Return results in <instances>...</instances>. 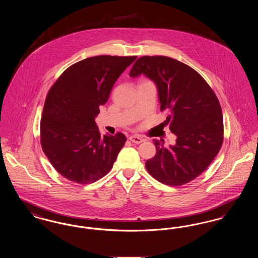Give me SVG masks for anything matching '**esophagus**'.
I'll return each instance as SVG.
<instances>
[{"instance_id":"1","label":"esophagus","mask_w":258,"mask_h":258,"mask_svg":"<svg viewBox=\"0 0 258 258\" xmlns=\"http://www.w3.org/2000/svg\"><path fill=\"white\" fill-rule=\"evenodd\" d=\"M133 143H135V144H140L142 141H143V139L140 137V136H137V135H132V136H130V138H128Z\"/></svg>"}]
</instances>
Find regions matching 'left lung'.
Segmentation results:
<instances>
[{"label": "left lung", "mask_w": 258, "mask_h": 258, "mask_svg": "<svg viewBox=\"0 0 258 258\" xmlns=\"http://www.w3.org/2000/svg\"><path fill=\"white\" fill-rule=\"evenodd\" d=\"M144 74L158 89L160 110L169 115L176 144L163 147L154 139L156 156L146 161L148 172L159 182L181 185L195 180L218 155L223 140L219 99L207 82L184 62L164 56H144L135 61L130 76Z\"/></svg>", "instance_id": "left-lung-1"}]
</instances>
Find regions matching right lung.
<instances>
[{"label":"right lung","instance_id":"add662e5","mask_svg":"<svg viewBox=\"0 0 258 258\" xmlns=\"http://www.w3.org/2000/svg\"><path fill=\"white\" fill-rule=\"evenodd\" d=\"M136 57L96 56L67 69L51 87L40 121L41 147L66 179L92 184L110 171L125 136H100L95 122L99 105Z\"/></svg>","mask_w":258,"mask_h":258}]
</instances>
